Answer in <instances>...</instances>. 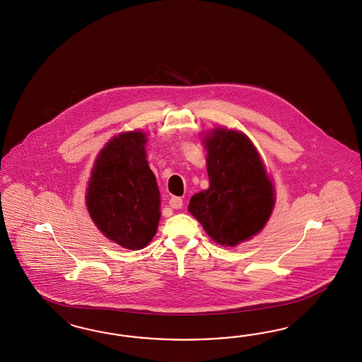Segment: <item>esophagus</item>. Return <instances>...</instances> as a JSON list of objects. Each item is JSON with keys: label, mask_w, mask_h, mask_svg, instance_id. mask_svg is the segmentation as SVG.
<instances>
[{"label": "esophagus", "mask_w": 362, "mask_h": 362, "mask_svg": "<svg viewBox=\"0 0 362 362\" xmlns=\"http://www.w3.org/2000/svg\"><path fill=\"white\" fill-rule=\"evenodd\" d=\"M170 207L171 209H180L183 207V199L182 197H173L170 199Z\"/></svg>", "instance_id": "obj_1"}]
</instances>
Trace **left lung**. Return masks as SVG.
<instances>
[{"label":"left lung","mask_w":362,"mask_h":362,"mask_svg":"<svg viewBox=\"0 0 362 362\" xmlns=\"http://www.w3.org/2000/svg\"><path fill=\"white\" fill-rule=\"evenodd\" d=\"M209 188L188 209L214 241L233 247L263 230L274 204V186L251 141L218 129L204 139Z\"/></svg>","instance_id":"1"}]
</instances>
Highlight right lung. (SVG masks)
<instances>
[{
	"instance_id": "right-lung-1",
	"label": "right lung",
	"mask_w": 362,
	"mask_h": 362,
	"mask_svg": "<svg viewBox=\"0 0 362 362\" xmlns=\"http://www.w3.org/2000/svg\"><path fill=\"white\" fill-rule=\"evenodd\" d=\"M142 132H124L100 151L88 182L91 219L110 240L142 250L158 230L160 197L147 165Z\"/></svg>"
}]
</instances>
